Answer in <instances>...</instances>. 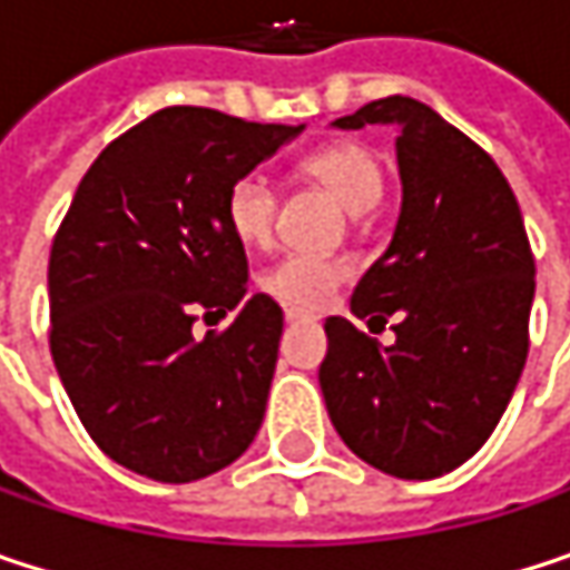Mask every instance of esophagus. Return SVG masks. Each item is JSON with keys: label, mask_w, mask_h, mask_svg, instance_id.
<instances>
[{"label": "esophagus", "mask_w": 570, "mask_h": 570, "mask_svg": "<svg viewBox=\"0 0 570 570\" xmlns=\"http://www.w3.org/2000/svg\"><path fill=\"white\" fill-rule=\"evenodd\" d=\"M284 316H286V323H299V320H313V316H309L306 309H293V306H286Z\"/></svg>", "instance_id": "obj_1"}]
</instances>
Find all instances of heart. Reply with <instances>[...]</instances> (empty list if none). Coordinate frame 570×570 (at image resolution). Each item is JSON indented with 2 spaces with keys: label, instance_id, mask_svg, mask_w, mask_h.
<instances>
[{
  "label": "heart",
  "instance_id": "heart-1",
  "mask_svg": "<svg viewBox=\"0 0 570 570\" xmlns=\"http://www.w3.org/2000/svg\"><path fill=\"white\" fill-rule=\"evenodd\" d=\"M303 171L320 180L350 214H366L383 197V165L373 148L360 141H340L313 151ZM277 190L261 171L240 174L224 194V224L244 247H264L274 237ZM353 267L343 257L323 254H286L261 274V289L293 309H320L350 281Z\"/></svg>",
  "mask_w": 570,
  "mask_h": 570
}]
</instances>
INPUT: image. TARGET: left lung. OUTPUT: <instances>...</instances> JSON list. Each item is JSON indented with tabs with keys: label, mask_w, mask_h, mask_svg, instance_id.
Listing matches in <instances>:
<instances>
[{
	"label": "left lung",
	"mask_w": 570,
	"mask_h": 570,
	"mask_svg": "<svg viewBox=\"0 0 570 570\" xmlns=\"http://www.w3.org/2000/svg\"><path fill=\"white\" fill-rule=\"evenodd\" d=\"M396 128L402 204L386 254L330 316L320 390L340 439L396 479H439L499 425L528 356L534 257L499 165L429 105L390 95L333 128Z\"/></svg>",
	"instance_id": "1"
}]
</instances>
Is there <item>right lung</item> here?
<instances>
[{
    "mask_svg": "<svg viewBox=\"0 0 570 570\" xmlns=\"http://www.w3.org/2000/svg\"><path fill=\"white\" fill-rule=\"evenodd\" d=\"M303 125L161 108L81 177L49 257L52 360L85 432L155 482H197L247 452L271 396L284 313L247 293L224 194ZM197 312L235 313L197 341Z\"/></svg>",
    "mask_w": 570,
    "mask_h": 570,
    "instance_id": "1",
    "label": "right lung"
}]
</instances>
